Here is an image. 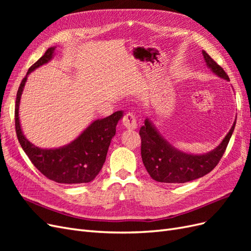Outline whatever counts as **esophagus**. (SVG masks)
Returning a JSON list of instances; mask_svg holds the SVG:
<instances>
[{
  "label": "esophagus",
  "mask_w": 251,
  "mask_h": 251,
  "mask_svg": "<svg viewBox=\"0 0 251 251\" xmlns=\"http://www.w3.org/2000/svg\"><path fill=\"white\" fill-rule=\"evenodd\" d=\"M124 126H126V128L127 130H135V128H137V119H136L135 115L133 113H127L125 115L124 117Z\"/></svg>",
  "instance_id": "34e87169"
}]
</instances>
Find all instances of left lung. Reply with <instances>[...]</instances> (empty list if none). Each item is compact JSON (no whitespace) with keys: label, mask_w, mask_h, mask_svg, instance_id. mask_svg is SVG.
<instances>
[{"label":"left lung","mask_w":251,"mask_h":251,"mask_svg":"<svg viewBox=\"0 0 251 251\" xmlns=\"http://www.w3.org/2000/svg\"><path fill=\"white\" fill-rule=\"evenodd\" d=\"M205 63L218 76L229 80L228 75L206 52L202 51ZM235 126L233 123L230 131L223 141L209 153L203 155L186 154L174 148L157 132L147 118L140 127L141 158L150 176L164 183H185L201 178L214 170L222 158Z\"/></svg>","instance_id":"obj_1"}]
</instances>
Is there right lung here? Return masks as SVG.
I'll use <instances>...</instances> for the list:
<instances>
[{
	"instance_id": "add662e5",
	"label": "right lung",
	"mask_w": 251,
	"mask_h": 251,
	"mask_svg": "<svg viewBox=\"0 0 251 251\" xmlns=\"http://www.w3.org/2000/svg\"><path fill=\"white\" fill-rule=\"evenodd\" d=\"M54 50L55 47H51L45 52V54L29 68L26 76L21 82L14 109L16 132L22 149L44 176L57 183H87L94 180L102 168L111 140L116 133L117 123L123 117V111H117L108 117L93 121L76 139L63 148L44 150L28 141L20 125L21 95L28 75L36 68L48 63Z\"/></svg>"
}]
</instances>
